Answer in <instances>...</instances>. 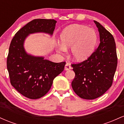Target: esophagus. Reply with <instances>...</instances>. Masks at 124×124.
Returning <instances> with one entry per match:
<instances>
[{
    "label": "esophagus",
    "instance_id": "esophagus-1",
    "mask_svg": "<svg viewBox=\"0 0 124 124\" xmlns=\"http://www.w3.org/2000/svg\"><path fill=\"white\" fill-rule=\"evenodd\" d=\"M71 65H70V63H66V65H65V70H69V69H71Z\"/></svg>",
    "mask_w": 124,
    "mask_h": 124
}]
</instances>
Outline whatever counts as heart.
I'll list each match as a JSON object with an SVG mask.
<instances>
[{
	"label": "heart",
	"instance_id": "heart-1",
	"mask_svg": "<svg viewBox=\"0 0 124 124\" xmlns=\"http://www.w3.org/2000/svg\"><path fill=\"white\" fill-rule=\"evenodd\" d=\"M62 46L58 51L65 52V48L71 46V55L76 61H83L92 54L97 41V34L92 28L80 25H72L63 30L60 35Z\"/></svg>",
	"mask_w": 124,
	"mask_h": 124
}]
</instances>
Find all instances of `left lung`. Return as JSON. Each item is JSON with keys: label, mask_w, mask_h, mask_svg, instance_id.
Wrapping results in <instances>:
<instances>
[{"label": "left lung", "mask_w": 124, "mask_h": 124, "mask_svg": "<svg viewBox=\"0 0 124 124\" xmlns=\"http://www.w3.org/2000/svg\"><path fill=\"white\" fill-rule=\"evenodd\" d=\"M100 43L86 60L72 64L75 77L72 82L73 91L83 99L93 100L104 94L112 86L117 66L114 38L97 21Z\"/></svg>", "instance_id": "1"}]
</instances>
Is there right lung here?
I'll list each match as a JSON object with an SVG mask.
<instances>
[{
    "instance_id": "right-lung-1",
    "label": "right lung",
    "mask_w": 124,
    "mask_h": 124,
    "mask_svg": "<svg viewBox=\"0 0 124 124\" xmlns=\"http://www.w3.org/2000/svg\"><path fill=\"white\" fill-rule=\"evenodd\" d=\"M56 23L54 19L33 20L20 29L11 41L7 58L10 83L28 99H38L45 96L54 79L63 70L66 62L55 63L42 57L28 55L24 49V41L29 34L34 32L52 35Z\"/></svg>"
}]
</instances>
